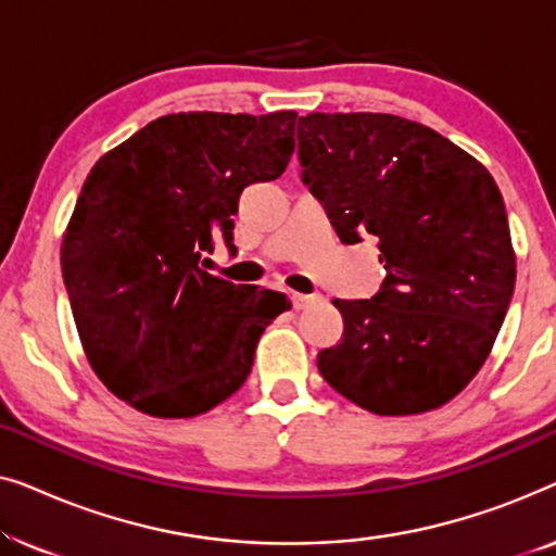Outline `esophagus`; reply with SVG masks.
I'll use <instances>...</instances> for the list:
<instances>
[{"label": "esophagus", "mask_w": 556, "mask_h": 556, "mask_svg": "<svg viewBox=\"0 0 556 556\" xmlns=\"http://www.w3.org/2000/svg\"><path fill=\"white\" fill-rule=\"evenodd\" d=\"M316 301H321V295H318V293H293L291 295V303H293L295 311H303V308L314 306Z\"/></svg>", "instance_id": "1"}]
</instances>
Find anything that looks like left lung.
I'll list each match as a JSON object with an SVG mask.
<instances>
[{"mask_svg":"<svg viewBox=\"0 0 556 556\" xmlns=\"http://www.w3.org/2000/svg\"><path fill=\"white\" fill-rule=\"evenodd\" d=\"M301 181L346 245L371 235L387 276L371 299L333 301L339 344L318 371L375 415L453 400L483 367L516 283L508 217L483 164L390 113L299 118Z\"/></svg>","mask_w":556,"mask_h":556,"instance_id":"1","label":"left lung"}]
</instances>
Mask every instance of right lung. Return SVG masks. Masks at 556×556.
<instances>
[{
    "instance_id": "1",
    "label": "right lung",
    "mask_w": 556,
    "mask_h": 556,
    "mask_svg": "<svg viewBox=\"0 0 556 556\" xmlns=\"http://www.w3.org/2000/svg\"><path fill=\"white\" fill-rule=\"evenodd\" d=\"M299 113H172L90 169L60 263L101 382L154 417H194L245 382L286 293L202 270L230 250L242 189L286 172Z\"/></svg>"
}]
</instances>
